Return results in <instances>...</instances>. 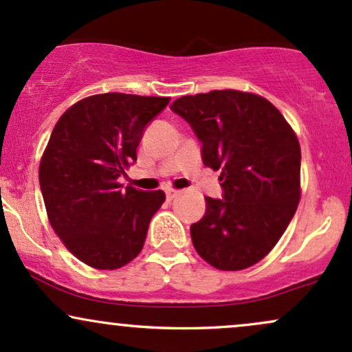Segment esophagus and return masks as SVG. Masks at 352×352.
<instances>
[{
  "instance_id": "1",
  "label": "esophagus",
  "mask_w": 352,
  "mask_h": 352,
  "mask_svg": "<svg viewBox=\"0 0 352 352\" xmlns=\"http://www.w3.org/2000/svg\"><path fill=\"white\" fill-rule=\"evenodd\" d=\"M165 194H167V199L168 200H172V199H175L177 195L180 194L179 190H173V188H167V192H165Z\"/></svg>"
}]
</instances>
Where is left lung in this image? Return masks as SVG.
I'll return each instance as SVG.
<instances>
[{"label": "left lung", "mask_w": 352, "mask_h": 352, "mask_svg": "<svg viewBox=\"0 0 352 352\" xmlns=\"http://www.w3.org/2000/svg\"><path fill=\"white\" fill-rule=\"evenodd\" d=\"M202 142L204 165L220 170L223 199L207 197L192 223L199 256L219 270H242L279 242L300 200V146L264 96L239 90L187 95L172 103Z\"/></svg>", "instance_id": "1"}]
</instances>
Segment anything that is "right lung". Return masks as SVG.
<instances>
[{"label":"right lung","mask_w":352,"mask_h":352,"mask_svg":"<svg viewBox=\"0 0 352 352\" xmlns=\"http://www.w3.org/2000/svg\"><path fill=\"white\" fill-rule=\"evenodd\" d=\"M168 96L100 94L61 115L40 162L46 214L65 247L83 264L113 270L144 249L162 190L122 188L146 123Z\"/></svg>","instance_id":"add662e5"}]
</instances>
